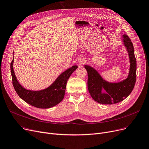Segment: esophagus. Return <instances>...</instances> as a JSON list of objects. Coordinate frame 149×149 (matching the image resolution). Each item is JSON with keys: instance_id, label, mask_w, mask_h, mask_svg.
I'll list each match as a JSON object with an SVG mask.
<instances>
[{"instance_id": "1", "label": "esophagus", "mask_w": 149, "mask_h": 149, "mask_svg": "<svg viewBox=\"0 0 149 149\" xmlns=\"http://www.w3.org/2000/svg\"><path fill=\"white\" fill-rule=\"evenodd\" d=\"M85 62H86V61L84 60V59H80V61H79V64H80V65H83V64H84L85 63Z\"/></svg>"}]
</instances>
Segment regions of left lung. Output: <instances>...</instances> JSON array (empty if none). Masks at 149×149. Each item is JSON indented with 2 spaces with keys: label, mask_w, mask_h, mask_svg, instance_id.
I'll return each instance as SVG.
<instances>
[{
  "label": "left lung",
  "mask_w": 149,
  "mask_h": 149,
  "mask_svg": "<svg viewBox=\"0 0 149 149\" xmlns=\"http://www.w3.org/2000/svg\"><path fill=\"white\" fill-rule=\"evenodd\" d=\"M123 43L130 56V73L126 79L119 83H108L104 80L95 69L85 65L88 75L87 87L96 102L106 105L117 104L124 100L132 92L136 81V61L133 44L129 36L124 34Z\"/></svg>",
  "instance_id": "1"
}]
</instances>
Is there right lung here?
Segmentation results:
<instances>
[{"instance_id": "right-lung-1", "label": "right lung", "mask_w": 149, "mask_h": 149, "mask_svg": "<svg viewBox=\"0 0 149 149\" xmlns=\"http://www.w3.org/2000/svg\"><path fill=\"white\" fill-rule=\"evenodd\" d=\"M14 59L11 63L13 84L18 95L27 104L39 108H48L60 103L64 97L66 83L69 77L78 68L75 65L59 75L48 88L39 91L26 90L17 81L13 69Z\"/></svg>"}]
</instances>
